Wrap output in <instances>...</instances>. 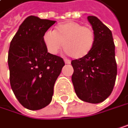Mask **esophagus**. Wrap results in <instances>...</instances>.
I'll use <instances>...</instances> for the list:
<instances>
[{"mask_svg":"<svg viewBox=\"0 0 128 128\" xmlns=\"http://www.w3.org/2000/svg\"><path fill=\"white\" fill-rule=\"evenodd\" d=\"M64 62H65V64H70V60H68V59H64Z\"/></svg>","mask_w":128,"mask_h":128,"instance_id":"34e87169","label":"esophagus"}]
</instances>
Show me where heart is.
I'll list each match as a JSON object with an SVG mask.
<instances>
[{"label":"heart","mask_w":128,"mask_h":128,"mask_svg":"<svg viewBox=\"0 0 128 128\" xmlns=\"http://www.w3.org/2000/svg\"><path fill=\"white\" fill-rule=\"evenodd\" d=\"M96 36L91 27L74 21L58 25L54 32L47 31L43 42L48 52L56 54L62 47L68 55L78 59L87 55L94 46Z\"/></svg>","instance_id":"1"}]
</instances>
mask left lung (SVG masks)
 I'll return each instance as SVG.
<instances>
[{
	"mask_svg": "<svg viewBox=\"0 0 128 128\" xmlns=\"http://www.w3.org/2000/svg\"><path fill=\"white\" fill-rule=\"evenodd\" d=\"M87 19L95 32L96 41L87 55L71 61L72 83L80 99L96 104L111 95L117 76V64L111 30L94 16Z\"/></svg>",
	"mask_w": 128,
	"mask_h": 128,
	"instance_id": "left-lung-1",
	"label": "left lung"
}]
</instances>
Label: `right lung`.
Returning <instances> with one entry per match:
<instances>
[{
	"label": "right lung",
	"mask_w": 128,
	"mask_h": 128,
	"mask_svg": "<svg viewBox=\"0 0 128 128\" xmlns=\"http://www.w3.org/2000/svg\"><path fill=\"white\" fill-rule=\"evenodd\" d=\"M56 21L27 17L14 36L8 52L10 83L20 103L38 110L52 99L54 85L64 61L48 52L43 36Z\"/></svg>",
	"instance_id": "1"
}]
</instances>
